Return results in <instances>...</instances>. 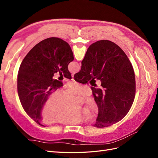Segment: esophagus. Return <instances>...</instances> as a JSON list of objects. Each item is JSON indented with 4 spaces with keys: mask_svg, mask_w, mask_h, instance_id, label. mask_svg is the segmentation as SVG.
Instances as JSON below:
<instances>
[{
    "mask_svg": "<svg viewBox=\"0 0 158 158\" xmlns=\"http://www.w3.org/2000/svg\"><path fill=\"white\" fill-rule=\"evenodd\" d=\"M73 81H74V76L73 75H72V79H71Z\"/></svg>",
    "mask_w": 158,
    "mask_h": 158,
    "instance_id": "obj_1",
    "label": "esophagus"
}]
</instances>
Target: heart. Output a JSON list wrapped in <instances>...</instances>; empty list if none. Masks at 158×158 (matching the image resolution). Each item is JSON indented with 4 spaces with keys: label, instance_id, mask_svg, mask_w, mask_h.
<instances>
[{
    "label": "heart",
    "instance_id": "1",
    "mask_svg": "<svg viewBox=\"0 0 158 158\" xmlns=\"http://www.w3.org/2000/svg\"><path fill=\"white\" fill-rule=\"evenodd\" d=\"M89 94L85 85L73 83L63 94L52 93L43 107L41 116L47 123H56L61 125H76L87 120L88 117H94L98 113V106L93 98L85 99L83 111L73 109L77 98H84Z\"/></svg>",
    "mask_w": 158,
    "mask_h": 158
}]
</instances>
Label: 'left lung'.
<instances>
[{"label": "left lung", "mask_w": 158, "mask_h": 158, "mask_svg": "<svg viewBox=\"0 0 158 158\" xmlns=\"http://www.w3.org/2000/svg\"><path fill=\"white\" fill-rule=\"evenodd\" d=\"M73 52L66 41L49 37L35 45L22 60L18 71V93L26 113L38 125L44 127L41 111L49 95L63 85L53 79L55 73L71 79L69 64Z\"/></svg>", "instance_id": "1"}]
</instances>
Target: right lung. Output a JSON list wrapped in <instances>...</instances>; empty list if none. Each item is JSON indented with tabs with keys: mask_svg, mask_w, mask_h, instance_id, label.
I'll return each mask as SVG.
<instances>
[{
	"mask_svg": "<svg viewBox=\"0 0 158 158\" xmlns=\"http://www.w3.org/2000/svg\"><path fill=\"white\" fill-rule=\"evenodd\" d=\"M92 78L102 82L101 88L92 90L98 106L94 125L107 127L121 121L130 110L136 92V81L132 64L120 47L109 40L91 45L82 61L76 82L85 84Z\"/></svg>",
	"mask_w": 158,
	"mask_h": 158,
	"instance_id": "obj_1",
	"label": "right lung"
}]
</instances>
